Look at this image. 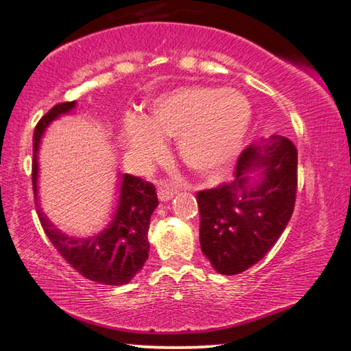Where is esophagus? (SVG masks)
I'll list each match as a JSON object with an SVG mask.
<instances>
[{
	"label": "esophagus",
	"instance_id": "34e87169",
	"mask_svg": "<svg viewBox=\"0 0 351 351\" xmlns=\"http://www.w3.org/2000/svg\"><path fill=\"white\" fill-rule=\"evenodd\" d=\"M158 199L162 202H168V200L172 199V196L176 194V188L172 186V183L169 182H160L158 183Z\"/></svg>",
	"mask_w": 351,
	"mask_h": 351
}]
</instances>
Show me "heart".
<instances>
[{
  "instance_id": "obj_1",
  "label": "heart",
  "mask_w": 351,
  "mask_h": 351,
  "mask_svg": "<svg viewBox=\"0 0 351 351\" xmlns=\"http://www.w3.org/2000/svg\"><path fill=\"white\" fill-rule=\"evenodd\" d=\"M250 124L252 106L239 91L182 87L155 97L143 119H125L123 136L138 158L151 163L165 141L180 136L179 152L188 168L215 176L238 157Z\"/></svg>"
}]
</instances>
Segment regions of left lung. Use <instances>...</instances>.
Masks as SVG:
<instances>
[{
	"mask_svg": "<svg viewBox=\"0 0 351 351\" xmlns=\"http://www.w3.org/2000/svg\"><path fill=\"white\" fill-rule=\"evenodd\" d=\"M297 149L272 135L241 152L233 182L197 193L200 249L216 272L237 275L272 249L292 216Z\"/></svg>",
	"mask_w": 351,
	"mask_h": 351,
	"instance_id": "8db88e82",
	"label": "left lung"
}]
</instances>
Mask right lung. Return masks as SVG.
I'll use <instances>...</instances> for the list:
<instances>
[{"label": "right lung", "mask_w": 351, "mask_h": 351, "mask_svg": "<svg viewBox=\"0 0 351 351\" xmlns=\"http://www.w3.org/2000/svg\"><path fill=\"white\" fill-rule=\"evenodd\" d=\"M76 101L54 106L40 119L34 130L32 186L37 200L38 147L48 125L62 114L70 113ZM37 205V204H36ZM158 199L152 183L140 177L121 174L117 205L107 226L84 238L62 233L48 221L40 208L37 215L46 237L71 267L91 281L102 285H128L141 271L149 256V222Z\"/></svg>", "instance_id": "1"}]
</instances>
